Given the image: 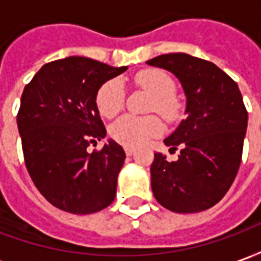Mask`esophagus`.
<instances>
[{
	"instance_id": "esophagus-1",
	"label": "esophagus",
	"mask_w": 261,
	"mask_h": 261,
	"mask_svg": "<svg viewBox=\"0 0 261 261\" xmlns=\"http://www.w3.org/2000/svg\"><path fill=\"white\" fill-rule=\"evenodd\" d=\"M124 151H125V155H128V156L134 155V152H136V149H134L133 147H125Z\"/></svg>"
}]
</instances>
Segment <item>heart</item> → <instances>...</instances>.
Here are the masks:
<instances>
[{
    "mask_svg": "<svg viewBox=\"0 0 261 261\" xmlns=\"http://www.w3.org/2000/svg\"><path fill=\"white\" fill-rule=\"evenodd\" d=\"M134 82L153 95L152 112H158L166 121L175 123L181 117L183 105L175 95V81L162 69H144L134 76ZM96 106L103 117H114L124 106V88L119 80L103 84L96 95ZM164 131V123L158 116H133L125 114L110 127L114 141L125 147H140Z\"/></svg>",
    "mask_w": 261,
    "mask_h": 261,
    "instance_id": "b5f03b06",
    "label": "heart"
}]
</instances>
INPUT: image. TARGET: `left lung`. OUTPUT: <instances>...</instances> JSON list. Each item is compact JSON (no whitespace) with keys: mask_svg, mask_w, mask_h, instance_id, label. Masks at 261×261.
<instances>
[{"mask_svg":"<svg viewBox=\"0 0 261 261\" xmlns=\"http://www.w3.org/2000/svg\"><path fill=\"white\" fill-rule=\"evenodd\" d=\"M148 65L170 71L186 95L187 117L164 142L179 158L155 153L151 187L173 213L208 210L226 194L239 170L247 112L238 84L217 65L185 53L162 54Z\"/></svg>","mask_w":261,"mask_h":261,"instance_id":"left-lung-1","label":"left lung"}]
</instances>
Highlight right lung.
Here are the masks:
<instances>
[{"label": "right lung", "mask_w": 261, "mask_h": 261, "mask_svg": "<svg viewBox=\"0 0 261 261\" xmlns=\"http://www.w3.org/2000/svg\"><path fill=\"white\" fill-rule=\"evenodd\" d=\"M86 57L44 64L25 86L16 117L26 169L43 197L71 214L97 213L113 202L124 149L106 137L99 88L124 72Z\"/></svg>", "instance_id": "add662e5"}]
</instances>
